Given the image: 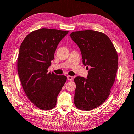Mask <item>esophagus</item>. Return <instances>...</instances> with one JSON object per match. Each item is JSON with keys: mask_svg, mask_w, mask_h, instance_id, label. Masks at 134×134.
Listing matches in <instances>:
<instances>
[{"mask_svg": "<svg viewBox=\"0 0 134 134\" xmlns=\"http://www.w3.org/2000/svg\"><path fill=\"white\" fill-rule=\"evenodd\" d=\"M67 79L68 80H71V81H72L73 80V77L72 76H70V75H68L67 76Z\"/></svg>", "mask_w": 134, "mask_h": 134, "instance_id": "esophagus-1", "label": "esophagus"}]
</instances>
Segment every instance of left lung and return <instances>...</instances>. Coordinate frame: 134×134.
I'll list each match as a JSON object with an SVG mask.
<instances>
[{"mask_svg":"<svg viewBox=\"0 0 134 134\" xmlns=\"http://www.w3.org/2000/svg\"><path fill=\"white\" fill-rule=\"evenodd\" d=\"M70 36L79 47L83 63L88 70L87 78L74 79V104L80 110L90 111L103 103L110 95L118 70L117 52L110 38L102 32L85 30Z\"/></svg>","mask_w":134,"mask_h":134,"instance_id":"8db88e82","label":"left lung"}]
</instances>
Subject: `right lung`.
Listing matches in <instances>:
<instances>
[{
  "mask_svg": "<svg viewBox=\"0 0 134 134\" xmlns=\"http://www.w3.org/2000/svg\"><path fill=\"white\" fill-rule=\"evenodd\" d=\"M67 31L41 29L28 35L20 46L18 72L27 97L43 110L54 108L67 77L48 73L56 49Z\"/></svg>",
  "mask_w": 134,
  "mask_h": 134,
  "instance_id": "obj_1",
  "label": "right lung"
}]
</instances>
